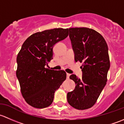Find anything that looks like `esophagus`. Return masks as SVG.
<instances>
[{"instance_id":"1","label":"esophagus","mask_w":124,"mask_h":124,"mask_svg":"<svg viewBox=\"0 0 124 124\" xmlns=\"http://www.w3.org/2000/svg\"><path fill=\"white\" fill-rule=\"evenodd\" d=\"M67 79H69V77H70V74L69 73H67Z\"/></svg>"}]
</instances>
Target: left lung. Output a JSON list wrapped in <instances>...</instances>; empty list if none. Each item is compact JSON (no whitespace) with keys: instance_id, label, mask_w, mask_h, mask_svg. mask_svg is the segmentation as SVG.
<instances>
[{"instance_id":"obj_1","label":"left lung","mask_w":124,"mask_h":124,"mask_svg":"<svg viewBox=\"0 0 124 124\" xmlns=\"http://www.w3.org/2000/svg\"><path fill=\"white\" fill-rule=\"evenodd\" d=\"M69 30L75 62L84 64L82 78L70 76L76 85L67 93V101L76 109H87L95 104L106 84L110 68L108 46L103 37L93 29L75 27Z\"/></svg>"}]
</instances>
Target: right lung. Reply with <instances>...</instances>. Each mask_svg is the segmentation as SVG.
<instances>
[{"label":"right lung","instance_id":"1","mask_svg":"<svg viewBox=\"0 0 124 124\" xmlns=\"http://www.w3.org/2000/svg\"><path fill=\"white\" fill-rule=\"evenodd\" d=\"M68 29H54L33 34L25 40L16 58V75L25 101L38 109L53 103L54 93L66 80L64 70L45 66L53 58V47L66 39Z\"/></svg>","mask_w":124,"mask_h":124}]
</instances>
